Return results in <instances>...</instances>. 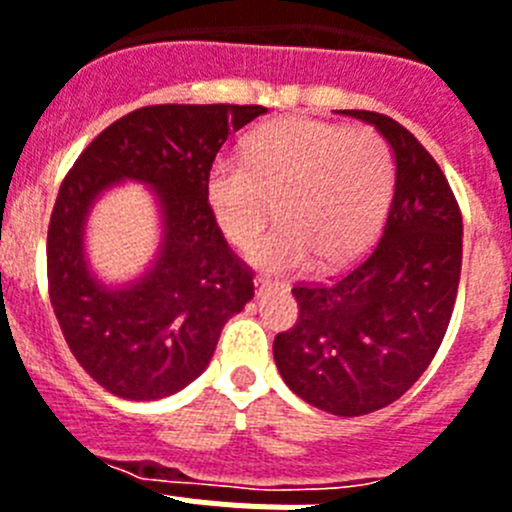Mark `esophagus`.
I'll use <instances>...</instances> for the list:
<instances>
[{
	"label": "esophagus",
	"instance_id": "esophagus-1",
	"mask_svg": "<svg viewBox=\"0 0 512 512\" xmlns=\"http://www.w3.org/2000/svg\"><path fill=\"white\" fill-rule=\"evenodd\" d=\"M274 284H279V282H271L269 277H256V289H259V292H264L266 287H274Z\"/></svg>",
	"mask_w": 512,
	"mask_h": 512
}]
</instances>
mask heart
I'll return each mask as SVG.
<instances>
[{"instance_id":"b5f03b06","label":"heart","mask_w":512,"mask_h":512,"mask_svg":"<svg viewBox=\"0 0 512 512\" xmlns=\"http://www.w3.org/2000/svg\"><path fill=\"white\" fill-rule=\"evenodd\" d=\"M395 187L390 143L372 128L284 117L256 130L246 156H217L207 197L230 241L266 228L279 200L282 223L248 248L264 269H330L359 256L377 235Z\"/></svg>"}]
</instances>
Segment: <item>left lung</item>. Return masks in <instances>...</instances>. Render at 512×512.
Masks as SVG:
<instances>
[{"label":"left lung","mask_w":512,"mask_h":512,"mask_svg":"<svg viewBox=\"0 0 512 512\" xmlns=\"http://www.w3.org/2000/svg\"><path fill=\"white\" fill-rule=\"evenodd\" d=\"M395 151V197L379 241L330 282L292 287L300 315L274 338L287 387L325 413L387 408L436 356L461 274V210L436 158L400 122L369 110Z\"/></svg>","instance_id":"8db88e82"}]
</instances>
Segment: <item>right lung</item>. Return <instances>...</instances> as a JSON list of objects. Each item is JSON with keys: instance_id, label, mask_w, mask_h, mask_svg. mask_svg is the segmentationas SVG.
Wrapping results in <instances>:
<instances>
[{"instance_id": "right-lung-1", "label": "right lung", "mask_w": 512, "mask_h": 512, "mask_svg": "<svg viewBox=\"0 0 512 512\" xmlns=\"http://www.w3.org/2000/svg\"><path fill=\"white\" fill-rule=\"evenodd\" d=\"M259 104H151L104 128L76 158L48 223V295L84 372L125 400H161L205 372L220 330L253 297V269L233 253L207 202L212 161ZM135 178L157 189L165 246L125 290L94 283L83 220L102 188Z\"/></svg>"}]
</instances>
